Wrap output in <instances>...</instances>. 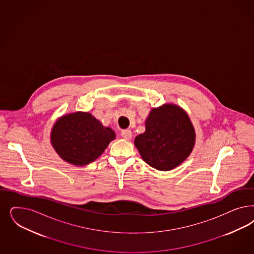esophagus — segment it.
Instances as JSON below:
<instances>
[{
	"label": "esophagus",
	"instance_id": "1",
	"mask_svg": "<svg viewBox=\"0 0 254 254\" xmlns=\"http://www.w3.org/2000/svg\"><path fill=\"white\" fill-rule=\"evenodd\" d=\"M122 136L125 140L131 139V131L130 130H124L122 131Z\"/></svg>",
	"mask_w": 254,
	"mask_h": 254
}]
</instances>
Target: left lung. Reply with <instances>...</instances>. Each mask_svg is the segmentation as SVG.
I'll use <instances>...</instances> for the list:
<instances>
[{
	"label": "left lung",
	"mask_w": 254,
	"mask_h": 254,
	"mask_svg": "<svg viewBox=\"0 0 254 254\" xmlns=\"http://www.w3.org/2000/svg\"><path fill=\"white\" fill-rule=\"evenodd\" d=\"M194 141L195 132L188 115L169 104L151 110L146 131L135 137L134 145L147 164L168 171L187 159Z\"/></svg>",
	"instance_id": "obj_1"
}]
</instances>
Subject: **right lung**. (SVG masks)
Wrapping results in <instances>:
<instances>
[{
	"mask_svg": "<svg viewBox=\"0 0 254 254\" xmlns=\"http://www.w3.org/2000/svg\"><path fill=\"white\" fill-rule=\"evenodd\" d=\"M114 131L90 113L75 112L60 119L51 131V144L64 161L83 166L92 163L115 139Z\"/></svg>",
	"mask_w": 254,
	"mask_h": 254,
	"instance_id": "add662e5",
	"label": "right lung"
}]
</instances>
